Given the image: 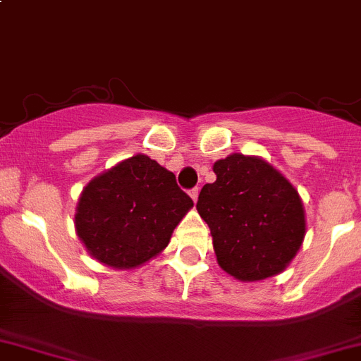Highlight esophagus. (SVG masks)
<instances>
[{
    "instance_id": "esophagus-1",
    "label": "esophagus",
    "mask_w": 361,
    "mask_h": 361,
    "mask_svg": "<svg viewBox=\"0 0 361 361\" xmlns=\"http://www.w3.org/2000/svg\"><path fill=\"white\" fill-rule=\"evenodd\" d=\"M188 194H190V197L194 199V201H197V197H199V188L194 187L190 192H188Z\"/></svg>"
}]
</instances>
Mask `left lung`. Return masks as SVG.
<instances>
[{"label": "left lung", "instance_id": "left-lung-1", "mask_svg": "<svg viewBox=\"0 0 361 361\" xmlns=\"http://www.w3.org/2000/svg\"><path fill=\"white\" fill-rule=\"evenodd\" d=\"M213 171L216 180L201 188L195 208L212 231L220 268L245 282L281 274L305 236L298 192L257 157L233 153Z\"/></svg>", "mask_w": 361, "mask_h": 361}]
</instances>
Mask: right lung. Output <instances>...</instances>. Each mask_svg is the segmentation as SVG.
Returning <instances> with one entry per match:
<instances>
[{"label": "right lung", "instance_id": "right-lung-1", "mask_svg": "<svg viewBox=\"0 0 361 361\" xmlns=\"http://www.w3.org/2000/svg\"><path fill=\"white\" fill-rule=\"evenodd\" d=\"M192 206L171 171L135 155L86 185L77 204V236L104 264L135 268L167 247Z\"/></svg>", "mask_w": 361, "mask_h": 361}]
</instances>
